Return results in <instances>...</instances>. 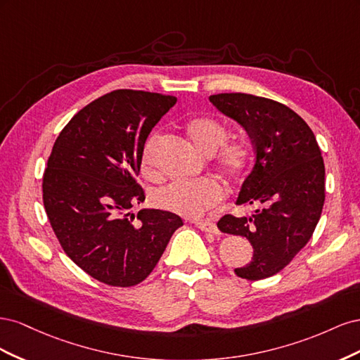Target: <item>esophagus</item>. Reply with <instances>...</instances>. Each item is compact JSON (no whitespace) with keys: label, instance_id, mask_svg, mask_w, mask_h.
<instances>
[{"label":"esophagus","instance_id":"1","mask_svg":"<svg viewBox=\"0 0 360 360\" xmlns=\"http://www.w3.org/2000/svg\"><path fill=\"white\" fill-rule=\"evenodd\" d=\"M191 222L197 225L200 230H202V231L213 233V234L219 233V230H217V226H216L214 222H210V221H191Z\"/></svg>","mask_w":360,"mask_h":360}]
</instances>
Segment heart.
<instances>
[{
	"mask_svg": "<svg viewBox=\"0 0 360 360\" xmlns=\"http://www.w3.org/2000/svg\"><path fill=\"white\" fill-rule=\"evenodd\" d=\"M191 143L205 156L214 153V165L230 183L243 179L250 163V151L242 141H224L228 130L224 123L210 115H197L184 126ZM159 134H151L146 139L139 156L141 174L148 180H158L155 153L159 144ZM224 191L213 179L174 181L155 193V202L162 210L186 217H198L222 200Z\"/></svg>",
	"mask_w": 360,
	"mask_h": 360,
	"instance_id": "b5f03b06",
	"label": "heart"
}]
</instances>
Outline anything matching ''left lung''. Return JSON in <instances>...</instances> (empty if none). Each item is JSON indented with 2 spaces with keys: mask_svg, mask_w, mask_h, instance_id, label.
<instances>
[{
  "mask_svg": "<svg viewBox=\"0 0 360 360\" xmlns=\"http://www.w3.org/2000/svg\"><path fill=\"white\" fill-rule=\"evenodd\" d=\"M209 101L249 134L255 165L245 180L238 205H255L249 216H222V233L246 237L254 255L234 269L238 278L276 275L309 242L324 204V162L304 120L288 106L245 93L213 94Z\"/></svg>",
  "mask_w": 360,
  "mask_h": 360,
  "instance_id": "obj_1",
  "label": "left lung"
}]
</instances>
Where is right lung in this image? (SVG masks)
Listing matches in <instances>:
<instances>
[{"label":"right lung","mask_w":360,"mask_h":360,"mask_svg":"<svg viewBox=\"0 0 360 360\" xmlns=\"http://www.w3.org/2000/svg\"><path fill=\"white\" fill-rule=\"evenodd\" d=\"M177 97L114 90L75 114L43 172V205L64 252L111 287H134L158 264L181 217L129 210L146 200L139 156L151 129Z\"/></svg>","instance_id":"1"}]
</instances>
